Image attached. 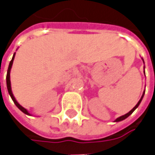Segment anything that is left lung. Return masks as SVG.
Segmentation results:
<instances>
[{
    "label": "left lung",
    "instance_id": "obj_1",
    "mask_svg": "<svg viewBox=\"0 0 155 155\" xmlns=\"http://www.w3.org/2000/svg\"><path fill=\"white\" fill-rule=\"evenodd\" d=\"M141 59H142V58H141ZM142 61H143V59H142ZM143 62H144V61H143ZM144 74H145V71H144ZM144 94H145V91L143 92V94H142V96H141V98L140 99V100L138 101V103L136 104V106H135V107H134L133 109L131 110H130V111H129L128 113H126L125 115H124V116H121V117H117V119L115 120V122H120V121L124 120V119H125V118H127V117H128L129 116H130V115L133 113V111H134V110H136V108H137V107L139 106V104H141V100H142V98H143Z\"/></svg>",
    "mask_w": 155,
    "mask_h": 155
}]
</instances>
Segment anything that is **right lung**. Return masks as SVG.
<instances>
[{"instance_id": "1", "label": "right lung", "mask_w": 155, "mask_h": 155, "mask_svg": "<svg viewBox=\"0 0 155 155\" xmlns=\"http://www.w3.org/2000/svg\"><path fill=\"white\" fill-rule=\"evenodd\" d=\"M14 56H15V53L14 54V56H13V58H12V60L10 61V63H9V66H8V73H7V87H8V94L10 95V97L12 98L13 99V101H14V103L16 104V106L19 108L22 112H24L25 114L26 115H29L31 116L29 112H28V110L24 108L23 106H21L20 104L17 102V100L15 99L14 98V94H13V92H12V88H11V81H10V71H11V68H12V66H13V62H14Z\"/></svg>"}]
</instances>
